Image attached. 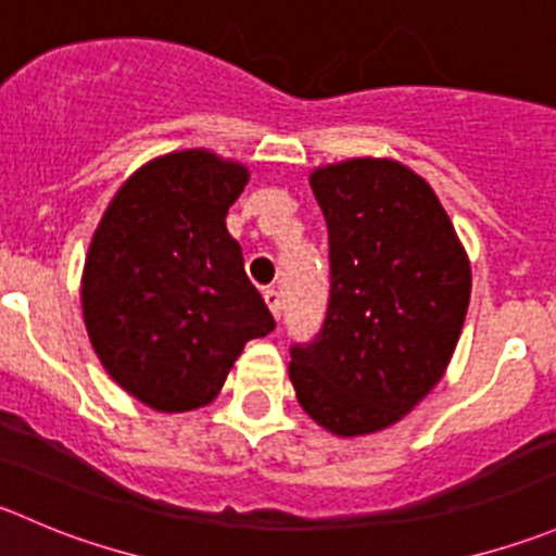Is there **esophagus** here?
Instances as JSON below:
<instances>
[{
	"label": "esophagus",
	"mask_w": 556,
	"mask_h": 556,
	"mask_svg": "<svg viewBox=\"0 0 556 556\" xmlns=\"http://www.w3.org/2000/svg\"><path fill=\"white\" fill-rule=\"evenodd\" d=\"M263 299H266V304H268V309H271V315L279 320V315H282V295H279V290L268 288L266 293H263Z\"/></svg>",
	"instance_id": "34e87169"
}]
</instances>
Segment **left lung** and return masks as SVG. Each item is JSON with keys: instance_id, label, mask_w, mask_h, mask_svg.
I'll use <instances>...</instances> for the list:
<instances>
[{"instance_id": "8db88e82", "label": "left lung", "mask_w": 556, "mask_h": 556, "mask_svg": "<svg viewBox=\"0 0 556 556\" xmlns=\"http://www.w3.org/2000/svg\"><path fill=\"white\" fill-rule=\"evenodd\" d=\"M331 295L320 333L290 348V382L339 438L380 432L448 369L470 306V261L421 176L396 160L315 168Z\"/></svg>"}]
</instances>
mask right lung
Segmentation results:
<instances>
[{
    "instance_id": "right-lung-1",
    "label": "right lung",
    "mask_w": 556,
    "mask_h": 556,
    "mask_svg": "<svg viewBox=\"0 0 556 556\" xmlns=\"http://www.w3.org/2000/svg\"><path fill=\"white\" fill-rule=\"evenodd\" d=\"M250 170L206 149L135 170L108 203L86 255L80 304L108 375L160 413L212 402L274 317L225 228Z\"/></svg>"
}]
</instances>
